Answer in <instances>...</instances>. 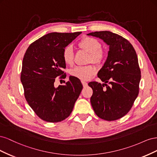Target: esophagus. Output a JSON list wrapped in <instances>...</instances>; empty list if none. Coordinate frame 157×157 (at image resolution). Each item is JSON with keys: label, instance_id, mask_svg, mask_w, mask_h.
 Returning a JSON list of instances; mask_svg holds the SVG:
<instances>
[{"label": "esophagus", "instance_id": "34e87169", "mask_svg": "<svg viewBox=\"0 0 157 157\" xmlns=\"http://www.w3.org/2000/svg\"><path fill=\"white\" fill-rule=\"evenodd\" d=\"M82 85H83V87L84 88H85V87H86L87 86H88V83L86 82H85V81H84V80H82Z\"/></svg>", "mask_w": 157, "mask_h": 157}]
</instances>
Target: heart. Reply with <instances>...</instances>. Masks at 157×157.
<instances>
[{"mask_svg": "<svg viewBox=\"0 0 157 157\" xmlns=\"http://www.w3.org/2000/svg\"><path fill=\"white\" fill-rule=\"evenodd\" d=\"M78 46L90 54V61H92L94 63L100 64L105 58V52L100 49V42L94 38H84L80 41ZM63 59L67 65H71L73 64L74 52L72 47L69 46L63 50ZM96 73V69L92 65L77 66L70 71L71 76L82 80H87L91 78Z\"/></svg>", "mask_w": 157, "mask_h": 157, "instance_id": "1", "label": "heart"}]
</instances>
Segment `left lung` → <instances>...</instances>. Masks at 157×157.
<instances>
[{"instance_id":"left-lung-1","label":"left lung","mask_w":157,"mask_h":157,"mask_svg":"<svg viewBox=\"0 0 157 157\" xmlns=\"http://www.w3.org/2000/svg\"><path fill=\"white\" fill-rule=\"evenodd\" d=\"M87 35L99 38L109 46L105 62L98 73L105 83H88L93 90L91 105L102 119H119L130 110L139 93L141 71L136 52L129 41L112 32L96 31Z\"/></svg>"}]
</instances>
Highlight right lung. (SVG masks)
I'll return each mask as SVG.
<instances>
[{
  "label": "right lung",
  "mask_w": 157,
  "mask_h": 157,
  "mask_svg": "<svg viewBox=\"0 0 157 157\" xmlns=\"http://www.w3.org/2000/svg\"><path fill=\"white\" fill-rule=\"evenodd\" d=\"M81 33H48L33 42L23 57L21 82L25 97L44 121L58 122L67 118L82 89L80 80L73 76L64 85L54 84L66 67L63 50Z\"/></svg>",
  "instance_id": "1"
}]
</instances>
